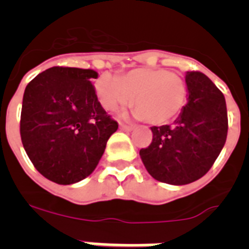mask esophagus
Instances as JSON below:
<instances>
[{"label": "esophagus", "mask_w": 249, "mask_h": 249, "mask_svg": "<svg viewBox=\"0 0 249 249\" xmlns=\"http://www.w3.org/2000/svg\"><path fill=\"white\" fill-rule=\"evenodd\" d=\"M120 128L122 129V131L129 132V131H132V129L135 128V127L129 126V124H124V123H120Z\"/></svg>", "instance_id": "esophagus-1"}]
</instances>
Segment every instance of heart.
<instances>
[{
  "label": "heart",
  "instance_id": "b5f03b06",
  "mask_svg": "<svg viewBox=\"0 0 249 249\" xmlns=\"http://www.w3.org/2000/svg\"><path fill=\"white\" fill-rule=\"evenodd\" d=\"M101 106L114 111L131 102L135 114L151 124H164L181 113L188 97L186 81L166 68L141 67L120 78L105 73L94 83Z\"/></svg>",
  "mask_w": 249,
  "mask_h": 249
}]
</instances>
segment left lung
Returning <instances> with one entry per match:
<instances>
[{"label":"left lung","instance_id":"1","mask_svg":"<svg viewBox=\"0 0 249 249\" xmlns=\"http://www.w3.org/2000/svg\"><path fill=\"white\" fill-rule=\"evenodd\" d=\"M188 102L172 126L151 127L153 138L140 151L152 177L168 184H188L203 177L221 153L228 131L224 96L197 71L186 73Z\"/></svg>","mask_w":249,"mask_h":249}]
</instances>
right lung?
Segmentation results:
<instances>
[{
    "label": "right lung",
    "instance_id": "1",
    "mask_svg": "<svg viewBox=\"0 0 249 249\" xmlns=\"http://www.w3.org/2000/svg\"><path fill=\"white\" fill-rule=\"evenodd\" d=\"M98 73L51 67L23 93L19 133L35 168L58 184L89 177L118 123L106 113L92 85Z\"/></svg>",
    "mask_w": 249,
    "mask_h": 249
}]
</instances>
